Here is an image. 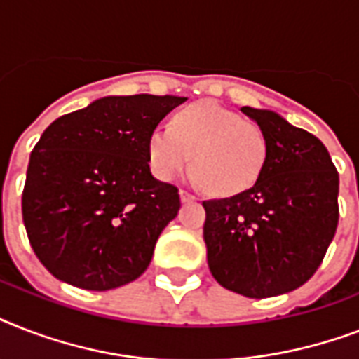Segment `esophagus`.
Returning a JSON list of instances; mask_svg holds the SVG:
<instances>
[{"instance_id":"1","label":"esophagus","mask_w":359,"mask_h":359,"mask_svg":"<svg viewBox=\"0 0 359 359\" xmlns=\"http://www.w3.org/2000/svg\"><path fill=\"white\" fill-rule=\"evenodd\" d=\"M180 194V201H194V199H196V196H191L190 191H186V190H180L179 191Z\"/></svg>"}]
</instances>
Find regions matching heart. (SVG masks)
<instances>
[{
    "label": "heart",
    "mask_w": 359,
    "mask_h": 359,
    "mask_svg": "<svg viewBox=\"0 0 359 359\" xmlns=\"http://www.w3.org/2000/svg\"><path fill=\"white\" fill-rule=\"evenodd\" d=\"M152 173L171 180L194 163L191 179L218 196L250 190L261 177L268 154L264 130L216 102L191 104L158 126L147 141Z\"/></svg>",
    "instance_id": "b5f03b06"
}]
</instances>
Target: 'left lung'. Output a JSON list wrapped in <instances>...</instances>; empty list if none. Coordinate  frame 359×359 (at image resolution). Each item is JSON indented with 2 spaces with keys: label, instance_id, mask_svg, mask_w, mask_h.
Here are the masks:
<instances>
[{
  "label": "left lung",
  "instance_id": "8db88e82",
  "mask_svg": "<svg viewBox=\"0 0 359 359\" xmlns=\"http://www.w3.org/2000/svg\"><path fill=\"white\" fill-rule=\"evenodd\" d=\"M266 134L268 154L250 190L203 201L208 268L227 290L270 298L317 272L339 222V173L323 141L281 115L242 108Z\"/></svg>",
  "mask_w": 359,
  "mask_h": 359
}]
</instances>
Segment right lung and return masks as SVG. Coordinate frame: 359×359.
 <instances>
[{"mask_svg":"<svg viewBox=\"0 0 359 359\" xmlns=\"http://www.w3.org/2000/svg\"><path fill=\"white\" fill-rule=\"evenodd\" d=\"M184 97H104L53 121L29 156L22 216L53 278L109 290L145 272L180 208L179 188L154 179L147 141Z\"/></svg>","mask_w":359,"mask_h":359,"instance_id":"add662e5","label":"right lung"}]
</instances>
